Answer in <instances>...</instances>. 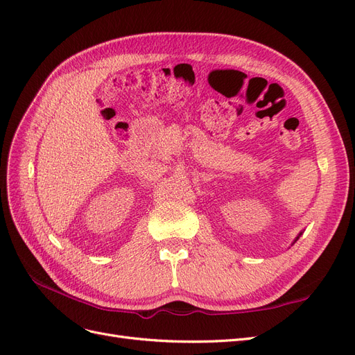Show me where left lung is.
<instances>
[{
  "label": "left lung",
  "instance_id": "8db88e82",
  "mask_svg": "<svg viewBox=\"0 0 355 355\" xmlns=\"http://www.w3.org/2000/svg\"><path fill=\"white\" fill-rule=\"evenodd\" d=\"M302 234H304V232H299V234H297V237H296V239H295V241H293V243H292V245H293V244H295V243H296V241H297V240H299V237H300V235H302Z\"/></svg>",
  "mask_w": 355,
  "mask_h": 355
}]
</instances>
